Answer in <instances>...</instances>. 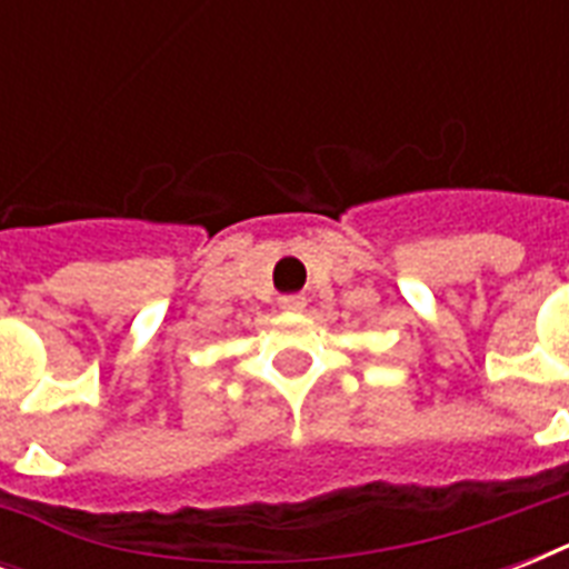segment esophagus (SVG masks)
<instances>
[{
	"mask_svg": "<svg viewBox=\"0 0 569 569\" xmlns=\"http://www.w3.org/2000/svg\"><path fill=\"white\" fill-rule=\"evenodd\" d=\"M307 307V298L303 295H283L280 298V310L283 312H301Z\"/></svg>",
	"mask_w": 569,
	"mask_h": 569,
	"instance_id": "34e87169",
	"label": "esophagus"
}]
</instances>
